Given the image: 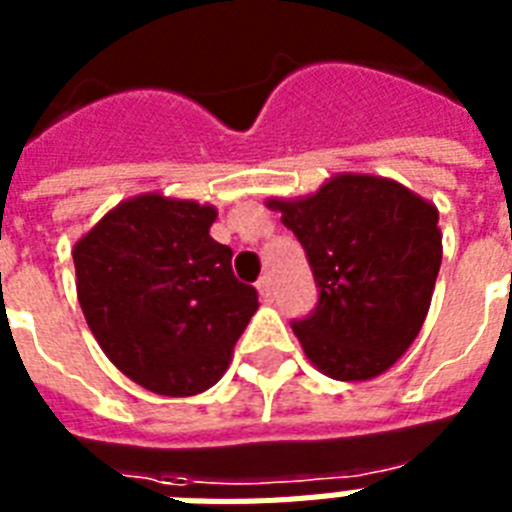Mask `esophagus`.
I'll list each match as a JSON object with an SVG mask.
<instances>
[{
	"label": "esophagus",
	"instance_id": "obj_1",
	"mask_svg": "<svg viewBox=\"0 0 512 512\" xmlns=\"http://www.w3.org/2000/svg\"><path fill=\"white\" fill-rule=\"evenodd\" d=\"M257 292H260V297L263 300H271L273 295V279L265 273V276H260V281H257Z\"/></svg>",
	"mask_w": 512,
	"mask_h": 512
}]
</instances>
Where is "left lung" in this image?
Instances as JSON below:
<instances>
[{
	"instance_id": "obj_1",
	"label": "left lung",
	"mask_w": 512,
	"mask_h": 512,
	"mask_svg": "<svg viewBox=\"0 0 512 512\" xmlns=\"http://www.w3.org/2000/svg\"><path fill=\"white\" fill-rule=\"evenodd\" d=\"M303 244L319 305L292 324L332 380L364 382L396 364L428 316L441 268L438 209L380 175L340 172L300 199H268Z\"/></svg>"
}]
</instances>
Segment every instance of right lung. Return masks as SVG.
I'll return each mask as SVG.
<instances>
[{"instance_id": "1", "label": "right lung", "mask_w": 512, "mask_h": 512, "mask_svg": "<svg viewBox=\"0 0 512 512\" xmlns=\"http://www.w3.org/2000/svg\"><path fill=\"white\" fill-rule=\"evenodd\" d=\"M217 209L140 193L74 244L76 297L111 364L140 388L185 398L212 388L257 311L209 236Z\"/></svg>"}]
</instances>
